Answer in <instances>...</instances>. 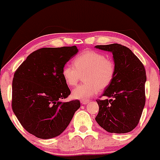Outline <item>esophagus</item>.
Returning a JSON list of instances; mask_svg holds the SVG:
<instances>
[{"instance_id": "obj_1", "label": "esophagus", "mask_w": 160, "mask_h": 160, "mask_svg": "<svg viewBox=\"0 0 160 160\" xmlns=\"http://www.w3.org/2000/svg\"><path fill=\"white\" fill-rule=\"evenodd\" d=\"M89 101L87 100V99H82V100L80 101V102H81L82 104H86L87 103H89Z\"/></svg>"}]
</instances>
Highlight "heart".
Returning <instances> with one entry per match:
<instances>
[{"label":"heart","mask_w":160,"mask_h":160,"mask_svg":"<svg viewBox=\"0 0 160 160\" xmlns=\"http://www.w3.org/2000/svg\"><path fill=\"white\" fill-rule=\"evenodd\" d=\"M73 65H65L62 69V76L68 86L78 83L83 75L85 82L72 91L73 98L86 99L104 89L113 82L116 74V65L104 53L87 49L74 58Z\"/></svg>","instance_id":"1"}]
</instances>
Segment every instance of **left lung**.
<instances>
[{"label": "left lung", "instance_id": "left-lung-1", "mask_svg": "<svg viewBox=\"0 0 160 160\" xmlns=\"http://www.w3.org/2000/svg\"><path fill=\"white\" fill-rule=\"evenodd\" d=\"M95 48L113 53L116 65L113 82L102 95L110 99H97L99 111L95 120L108 132H129L138 124L145 104L144 66L125 46L113 43Z\"/></svg>", "mask_w": 160, "mask_h": 160}]
</instances>
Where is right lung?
<instances>
[{"label": "right lung", "instance_id": "obj_1", "mask_svg": "<svg viewBox=\"0 0 160 160\" xmlns=\"http://www.w3.org/2000/svg\"><path fill=\"white\" fill-rule=\"evenodd\" d=\"M78 52L76 46L39 49L15 71L12 109L23 128L37 138L59 135L80 107L78 99L61 102L71 94L62 69Z\"/></svg>", "mask_w": 160, "mask_h": 160}]
</instances>
